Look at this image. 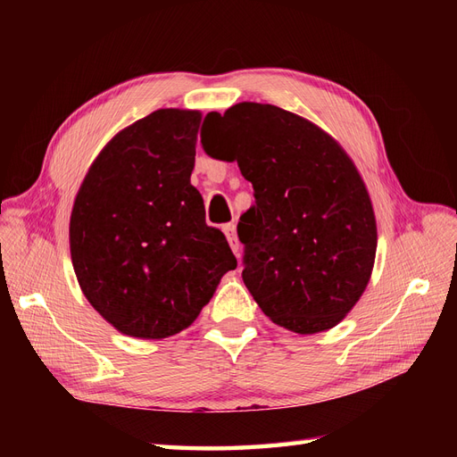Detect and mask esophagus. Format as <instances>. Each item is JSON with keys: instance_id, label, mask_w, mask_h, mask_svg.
Instances as JSON below:
<instances>
[{"instance_id": "obj_1", "label": "esophagus", "mask_w": 457, "mask_h": 457, "mask_svg": "<svg viewBox=\"0 0 457 457\" xmlns=\"http://www.w3.org/2000/svg\"><path fill=\"white\" fill-rule=\"evenodd\" d=\"M225 234H227V240H228V245L230 250L238 255V250H240V242H238V237H237V225L234 223H228L223 227Z\"/></svg>"}]
</instances>
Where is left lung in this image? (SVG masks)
<instances>
[{"label": "left lung", "instance_id": "1", "mask_svg": "<svg viewBox=\"0 0 457 457\" xmlns=\"http://www.w3.org/2000/svg\"><path fill=\"white\" fill-rule=\"evenodd\" d=\"M202 146L238 162L255 205L238 223L242 278L274 324L295 334L337 326L356 305L376 261L371 200L336 139L278 106L238 103L205 116Z\"/></svg>", "mask_w": 457, "mask_h": 457}]
</instances>
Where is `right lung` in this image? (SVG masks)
<instances>
[{
  "label": "right lung",
  "mask_w": 457,
  "mask_h": 457,
  "mask_svg": "<svg viewBox=\"0 0 457 457\" xmlns=\"http://www.w3.org/2000/svg\"><path fill=\"white\" fill-rule=\"evenodd\" d=\"M202 114L160 108L110 141L81 183L71 255L81 292L118 331L163 339L196 320L237 269L190 185Z\"/></svg>",
  "instance_id": "add662e5"
}]
</instances>
